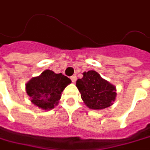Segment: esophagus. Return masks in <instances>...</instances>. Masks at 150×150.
Segmentation results:
<instances>
[{
    "instance_id": "34e87169",
    "label": "esophagus",
    "mask_w": 150,
    "mask_h": 150,
    "mask_svg": "<svg viewBox=\"0 0 150 150\" xmlns=\"http://www.w3.org/2000/svg\"><path fill=\"white\" fill-rule=\"evenodd\" d=\"M70 79H71V81L73 83H75L76 81V79H77V77H76V75H73V76H71L70 77Z\"/></svg>"
}]
</instances>
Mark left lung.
<instances>
[{
	"label": "left lung",
	"instance_id": "obj_1",
	"mask_svg": "<svg viewBox=\"0 0 150 150\" xmlns=\"http://www.w3.org/2000/svg\"><path fill=\"white\" fill-rule=\"evenodd\" d=\"M76 86L84 103L90 109L107 108L116 99V87L95 70L84 72L81 79L77 80Z\"/></svg>",
	"mask_w": 150,
	"mask_h": 150
}]
</instances>
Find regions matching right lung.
<instances>
[{
  "instance_id": "add662e5",
  "label": "right lung",
  "mask_w": 150,
  "mask_h": 150,
  "mask_svg": "<svg viewBox=\"0 0 150 150\" xmlns=\"http://www.w3.org/2000/svg\"><path fill=\"white\" fill-rule=\"evenodd\" d=\"M70 83V79L61 73L46 69L27 83L26 91L33 104L42 110H50L58 104L63 91Z\"/></svg>"
}]
</instances>
